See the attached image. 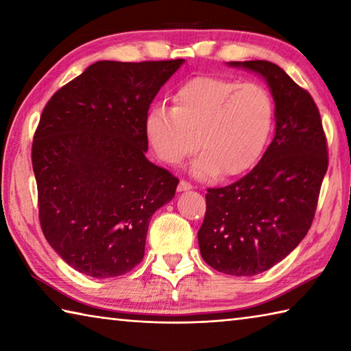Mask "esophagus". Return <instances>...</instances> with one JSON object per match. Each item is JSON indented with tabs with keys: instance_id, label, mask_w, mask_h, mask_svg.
<instances>
[{
	"instance_id": "obj_1",
	"label": "esophagus",
	"mask_w": 351,
	"mask_h": 351,
	"mask_svg": "<svg viewBox=\"0 0 351 351\" xmlns=\"http://www.w3.org/2000/svg\"><path fill=\"white\" fill-rule=\"evenodd\" d=\"M192 187H193L192 184L187 182V181H184V180H181L180 184H178V190H180V192H184V190H190Z\"/></svg>"
}]
</instances>
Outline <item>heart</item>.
<instances>
[{
    "mask_svg": "<svg viewBox=\"0 0 351 351\" xmlns=\"http://www.w3.org/2000/svg\"><path fill=\"white\" fill-rule=\"evenodd\" d=\"M274 119L269 93L257 83L195 77L176 91L173 108L154 106L145 133L161 161L178 165L195 150L192 173L237 176L257 162Z\"/></svg>",
    "mask_w": 351,
    "mask_h": 351,
    "instance_id": "b5f03b06",
    "label": "heart"
}]
</instances>
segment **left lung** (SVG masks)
Returning <instances> with one entry per match:
<instances>
[{"mask_svg":"<svg viewBox=\"0 0 351 351\" xmlns=\"http://www.w3.org/2000/svg\"><path fill=\"white\" fill-rule=\"evenodd\" d=\"M260 74L276 102V136L258 164L226 187L207 189L201 257L223 274L268 271L311 228L328 150L317 105L276 63L229 62Z\"/></svg>","mask_w":351,"mask_h":351,"instance_id":"left-lung-1","label":"left lung"}]
</instances>
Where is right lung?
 Instances as JSON below:
<instances>
[{"mask_svg":"<svg viewBox=\"0 0 351 351\" xmlns=\"http://www.w3.org/2000/svg\"><path fill=\"white\" fill-rule=\"evenodd\" d=\"M182 58L96 62L46 104L32 142L45 239L75 271L117 277L144 258L178 178L145 158V119Z\"/></svg>","mask_w":351,"mask_h":351,"instance_id":"1","label":"right lung"}]
</instances>
